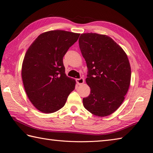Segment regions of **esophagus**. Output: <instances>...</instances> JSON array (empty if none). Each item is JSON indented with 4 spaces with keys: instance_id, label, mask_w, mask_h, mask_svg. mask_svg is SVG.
<instances>
[{
    "instance_id": "1",
    "label": "esophagus",
    "mask_w": 153,
    "mask_h": 153,
    "mask_svg": "<svg viewBox=\"0 0 153 153\" xmlns=\"http://www.w3.org/2000/svg\"><path fill=\"white\" fill-rule=\"evenodd\" d=\"M76 83L78 85H81L82 84H84V79L83 78H77L76 80Z\"/></svg>"
}]
</instances>
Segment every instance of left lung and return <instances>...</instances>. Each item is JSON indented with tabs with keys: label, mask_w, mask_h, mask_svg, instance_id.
Segmentation results:
<instances>
[{
	"label": "left lung",
	"mask_w": 153,
	"mask_h": 153,
	"mask_svg": "<svg viewBox=\"0 0 153 153\" xmlns=\"http://www.w3.org/2000/svg\"><path fill=\"white\" fill-rule=\"evenodd\" d=\"M79 47L88 68L86 83L91 88L83 105L93 115L105 117L117 110L124 100L131 80L126 53L109 36L84 33Z\"/></svg>",
	"instance_id": "obj_1"
}]
</instances>
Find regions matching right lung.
<instances>
[{
  "instance_id": "1",
  "label": "right lung",
  "mask_w": 153,
  "mask_h": 153,
  "mask_svg": "<svg viewBox=\"0 0 153 153\" xmlns=\"http://www.w3.org/2000/svg\"><path fill=\"white\" fill-rule=\"evenodd\" d=\"M80 34L61 30L40 34L27 50L22 78L30 102L40 112L50 114L65 105L76 82L65 73L63 57Z\"/></svg>"
}]
</instances>
